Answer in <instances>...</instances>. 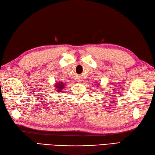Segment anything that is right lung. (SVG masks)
<instances>
[{
  "label": "right lung",
  "mask_w": 155,
  "mask_h": 155,
  "mask_svg": "<svg viewBox=\"0 0 155 155\" xmlns=\"http://www.w3.org/2000/svg\"><path fill=\"white\" fill-rule=\"evenodd\" d=\"M62 84V83H58V84H56V87H57V88H58V92H61L60 90L62 89V88H63V84Z\"/></svg>",
  "instance_id": "1"
}]
</instances>
